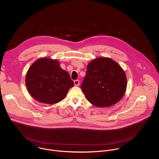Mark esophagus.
I'll return each instance as SVG.
<instances>
[{
	"instance_id": "esophagus-1",
	"label": "esophagus",
	"mask_w": 159,
	"mask_h": 159,
	"mask_svg": "<svg viewBox=\"0 0 159 159\" xmlns=\"http://www.w3.org/2000/svg\"><path fill=\"white\" fill-rule=\"evenodd\" d=\"M74 84L75 86H79L80 84V81L79 80H75L74 81Z\"/></svg>"
}]
</instances>
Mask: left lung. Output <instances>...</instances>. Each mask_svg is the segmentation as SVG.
Listing matches in <instances>:
<instances>
[{"instance_id":"8db88e82","label":"left lung","mask_w":159,"mask_h":159,"mask_svg":"<svg viewBox=\"0 0 159 159\" xmlns=\"http://www.w3.org/2000/svg\"><path fill=\"white\" fill-rule=\"evenodd\" d=\"M127 78L120 66L113 60L100 57L91 61L81 88L87 100L97 107H108L124 96Z\"/></svg>"}]
</instances>
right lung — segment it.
I'll return each instance as SVG.
<instances>
[{
	"label": "right lung",
	"mask_w": 159,
	"mask_h": 159,
	"mask_svg": "<svg viewBox=\"0 0 159 159\" xmlns=\"http://www.w3.org/2000/svg\"><path fill=\"white\" fill-rule=\"evenodd\" d=\"M25 84L31 96L37 101L54 104L65 98L74 83L57 61L42 58L29 68Z\"/></svg>",
	"instance_id": "obj_1"
}]
</instances>
